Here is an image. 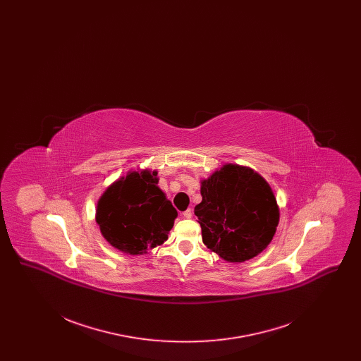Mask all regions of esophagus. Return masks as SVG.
<instances>
[{"label":"esophagus","instance_id":"obj_1","mask_svg":"<svg viewBox=\"0 0 361 361\" xmlns=\"http://www.w3.org/2000/svg\"><path fill=\"white\" fill-rule=\"evenodd\" d=\"M192 214H193V212H192V209L188 208V209H185V211L183 212V216H184L185 219H190V218H192Z\"/></svg>","mask_w":361,"mask_h":361}]
</instances>
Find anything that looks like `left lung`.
<instances>
[{"mask_svg":"<svg viewBox=\"0 0 361 361\" xmlns=\"http://www.w3.org/2000/svg\"><path fill=\"white\" fill-rule=\"evenodd\" d=\"M195 215L203 243L224 261L243 262L271 243L280 219L275 193L247 166L226 164L200 181Z\"/></svg>","mask_w":361,"mask_h":361,"instance_id":"obj_1","label":"left lung"}]
</instances>
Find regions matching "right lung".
Here are the masks:
<instances>
[{
	"instance_id": "add662e5",
	"label": "right lung",
	"mask_w": 361,
	"mask_h": 361,
	"mask_svg": "<svg viewBox=\"0 0 361 361\" xmlns=\"http://www.w3.org/2000/svg\"><path fill=\"white\" fill-rule=\"evenodd\" d=\"M158 172L130 171L104 190L96 222L105 240L130 256L146 255L168 240L177 211L158 187Z\"/></svg>"
}]
</instances>
